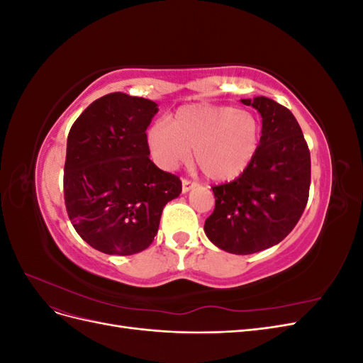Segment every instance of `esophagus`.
<instances>
[{
  "mask_svg": "<svg viewBox=\"0 0 363 363\" xmlns=\"http://www.w3.org/2000/svg\"><path fill=\"white\" fill-rule=\"evenodd\" d=\"M195 186H196L195 182H191V180H188V179H183V180H182V189H183V192L191 191L192 188H195Z\"/></svg>",
  "mask_w": 363,
  "mask_h": 363,
  "instance_id": "esophagus-1",
  "label": "esophagus"
}]
</instances>
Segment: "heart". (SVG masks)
<instances>
[{
	"label": "heart",
	"mask_w": 363,
	"mask_h": 363,
	"mask_svg": "<svg viewBox=\"0 0 363 363\" xmlns=\"http://www.w3.org/2000/svg\"><path fill=\"white\" fill-rule=\"evenodd\" d=\"M152 157L164 169L177 168L194 150V162L207 179L233 180L255 160L260 125L255 115L227 106H183L171 123L157 121L147 131Z\"/></svg>",
	"instance_id": "b5f03b06"
}]
</instances>
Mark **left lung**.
Returning <instances> with one entry per match:
<instances>
[{
  "instance_id": "obj_1",
  "label": "left lung",
  "mask_w": 363,
  "mask_h": 363,
  "mask_svg": "<svg viewBox=\"0 0 363 363\" xmlns=\"http://www.w3.org/2000/svg\"><path fill=\"white\" fill-rule=\"evenodd\" d=\"M262 115L260 145L238 179L212 186L215 208L204 232L232 255L279 244L300 221L311 188V151L289 108L265 96L242 100Z\"/></svg>"
}]
</instances>
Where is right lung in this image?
Returning <instances> with one entry per match:
<instances>
[{"mask_svg": "<svg viewBox=\"0 0 363 363\" xmlns=\"http://www.w3.org/2000/svg\"><path fill=\"white\" fill-rule=\"evenodd\" d=\"M157 104L113 92L75 119L67 142L65 206L92 248L130 256L151 245L164 204L177 199L182 180L148 157L145 130Z\"/></svg>", "mask_w": 363, "mask_h": 363, "instance_id": "right-lung-1", "label": "right lung"}]
</instances>
